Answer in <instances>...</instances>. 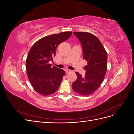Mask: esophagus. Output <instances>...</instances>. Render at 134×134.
<instances>
[{"label":"esophagus","instance_id":"obj_1","mask_svg":"<svg viewBox=\"0 0 134 134\" xmlns=\"http://www.w3.org/2000/svg\"><path fill=\"white\" fill-rule=\"evenodd\" d=\"M71 71V70L70 69H67L65 70V72H66V73H69V72H70Z\"/></svg>","mask_w":134,"mask_h":134}]
</instances>
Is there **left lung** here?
Masks as SVG:
<instances>
[{
    "label": "left lung",
    "mask_w": 134,
    "mask_h": 134,
    "mask_svg": "<svg viewBox=\"0 0 134 134\" xmlns=\"http://www.w3.org/2000/svg\"><path fill=\"white\" fill-rule=\"evenodd\" d=\"M73 33L82 44L83 59L88 64L84 67V76L76 72L77 79L72 83V90L81 95H90L99 87L104 78L107 69V53L94 35L88 32Z\"/></svg>",
    "instance_id": "left-lung-1"
}]
</instances>
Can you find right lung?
I'll return each instance as SVG.
<instances>
[{
  "instance_id": "right-lung-1",
  "label": "right lung",
  "mask_w": 134,
  "mask_h": 134,
  "mask_svg": "<svg viewBox=\"0 0 134 134\" xmlns=\"http://www.w3.org/2000/svg\"><path fill=\"white\" fill-rule=\"evenodd\" d=\"M71 32L44 37L34 44L28 52L26 68L28 78L35 90L43 96L57 91L65 72L49 64L59 44L69 38Z\"/></svg>"
}]
</instances>
